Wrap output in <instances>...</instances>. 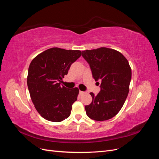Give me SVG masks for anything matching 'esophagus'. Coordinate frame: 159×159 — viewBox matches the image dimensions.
<instances>
[{"label":"esophagus","instance_id":"34e87169","mask_svg":"<svg viewBox=\"0 0 159 159\" xmlns=\"http://www.w3.org/2000/svg\"><path fill=\"white\" fill-rule=\"evenodd\" d=\"M84 93H85L84 91H80V95H83V94H84Z\"/></svg>","mask_w":159,"mask_h":159}]
</instances>
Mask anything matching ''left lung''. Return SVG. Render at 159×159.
<instances>
[{
	"label": "left lung",
	"instance_id": "8db88e82",
	"mask_svg": "<svg viewBox=\"0 0 159 159\" xmlns=\"http://www.w3.org/2000/svg\"><path fill=\"white\" fill-rule=\"evenodd\" d=\"M82 56L89 64L93 78L102 81L100 92L96 96L90 93L92 102L85 106L86 114L98 121L111 119L121 110L129 93V61L121 52L105 47L82 51Z\"/></svg>",
	"mask_w": 159,
	"mask_h": 159
}]
</instances>
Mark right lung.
<instances>
[{
	"label": "right lung",
	"instance_id": "obj_1",
	"mask_svg": "<svg viewBox=\"0 0 159 159\" xmlns=\"http://www.w3.org/2000/svg\"><path fill=\"white\" fill-rule=\"evenodd\" d=\"M81 55L80 50L52 48L31 61L27 77L28 90L37 111L48 121L60 122L70 115L79 89H68L61 86L60 81Z\"/></svg>",
	"mask_w": 159,
	"mask_h": 159
}]
</instances>
